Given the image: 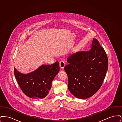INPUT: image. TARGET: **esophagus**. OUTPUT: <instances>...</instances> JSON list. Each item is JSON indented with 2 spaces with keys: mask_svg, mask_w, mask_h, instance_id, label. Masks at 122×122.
Segmentation results:
<instances>
[{
  "mask_svg": "<svg viewBox=\"0 0 122 122\" xmlns=\"http://www.w3.org/2000/svg\"><path fill=\"white\" fill-rule=\"evenodd\" d=\"M59 66L61 69L64 68V67L65 66V63L63 60H62L59 62Z\"/></svg>",
  "mask_w": 122,
  "mask_h": 122,
  "instance_id": "esophagus-1",
  "label": "esophagus"
}]
</instances>
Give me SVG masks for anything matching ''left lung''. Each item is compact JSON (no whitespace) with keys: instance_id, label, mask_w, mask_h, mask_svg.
Wrapping results in <instances>:
<instances>
[{"instance_id":"8db88e82","label":"left lung","mask_w":122,"mask_h":122,"mask_svg":"<svg viewBox=\"0 0 122 122\" xmlns=\"http://www.w3.org/2000/svg\"><path fill=\"white\" fill-rule=\"evenodd\" d=\"M64 69L68 77V89L76 97L92 96L102 86L108 69V61L104 48L94 38L89 51L71 54Z\"/></svg>"}]
</instances>
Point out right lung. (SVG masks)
Segmentation results:
<instances>
[{
  "instance_id": "obj_1",
  "label": "right lung",
  "mask_w": 122,
  "mask_h": 122,
  "mask_svg": "<svg viewBox=\"0 0 122 122\" xmlns=\"http://www.w3.org/2000/svg\"><path fill=\"white\" fill-rule=\"evenodd\" d=\"M59 71V62L50 65H42L34 72L22 74L14 69V74L22 91L28 97L41 99L49 93L52 82Z\"/></svg>"
}]
</instances>
